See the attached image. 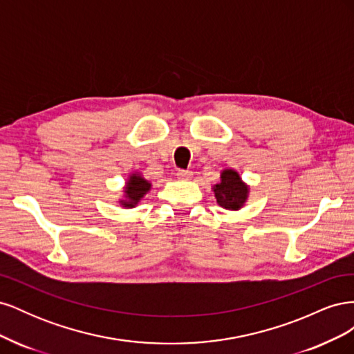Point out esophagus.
I'll return each instance as SVG.
<instances>
[{"mask_svg": "<svg viewBox=\"0 0 354 354\" xmlns=\"http://www.w3.org/2000/svg\"><path fill=\"white\" fill-rule=\"evenodd\" d=\"M192 176L194 174H192V171H189V169H178L177 171V177L181 180H190Z\"/></svg>", "mask_w": 354, "mask_h": 354, "instance_id": "1", "label": "esophagus"}]
</instances>
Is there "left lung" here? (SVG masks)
I'll return each instance as SVG.
<instances>
[{"mask_svg": "<svg viewBox=\"0 0 354 354\" xmlns=\"http://www.w3.org/2000/svg\"><path fill=\"white\" fill-rule=\"evenodd\" d=\"M214 195H216L217 203L230 211L241 209L250 195V186L241 178L236 169H223L220 181L212 186Z\"/></svg>", "mask_w": 354, "mask_h": 354, "instance_id": "1", "label": "left lung"}]
</instances>
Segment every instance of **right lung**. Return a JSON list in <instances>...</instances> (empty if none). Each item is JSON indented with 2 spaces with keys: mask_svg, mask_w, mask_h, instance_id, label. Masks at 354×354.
Masks as SVG:
<instances>
[{
  "mask_svg": "<svg viewBox=\"0 0 354 354\" xmlns=\"http://www.w3.org/2000/svg\"><path fill=\"white\" fill-rule=\"evenodd\" d=\"M152 183L146 180L140 173H133L128 177L125 187H124V195L120 199V203L124 208H134L138 205L147 192L151 190Z\"/></svg>",
  "mask_w": 354,
  "mask_h": 354,
  "instance_id": "1",
  "label": "right lung"
}]
</instances>
